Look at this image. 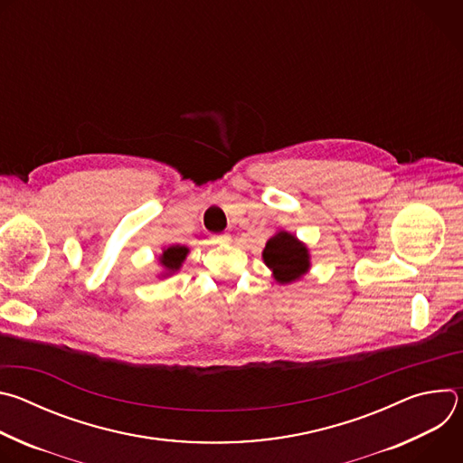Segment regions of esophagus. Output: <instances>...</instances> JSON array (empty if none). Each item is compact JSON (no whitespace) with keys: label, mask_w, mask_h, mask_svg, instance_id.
Instances as JSON below:
<instances>
[{"label":"esophagus","mask_w":463,"mask_h":463,"mask_svg":"<svg viewBox=\"0 0 463 463\" xmlns=\"http://www.w3.org/2000/svg\"><path fill=\"white\" fill-rule=\"evenodd\" d=\"M214 241L216 243H229L231 241V234H216Z\"/></svg>","instance_id":"obj_1"}]
</instances>
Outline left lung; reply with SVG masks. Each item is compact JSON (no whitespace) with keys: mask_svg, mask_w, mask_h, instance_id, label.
<instances>
[{"mask_svg":"<svg viewBox=\"0 0 463 463\" xmlns=\"http://www.w3.org/2000/svg\"><path fill=\"white\" fill-rule=\"evenodd\" d=\"M263 261L273 269V275L280 284H289L309 269V254L306 245L289 232H279L266 243Z\"/></svg>","mask_w":463,"mask_h":463,"instance_id":"left-lung-1","label":"left lung"}]
</instances>
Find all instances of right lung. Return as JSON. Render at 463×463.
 <instances>
[{
    "instance_id": "right-lung-1",
    "label": "right lung",
    "mask_w": 463,
    "mask_h": 463,
    "mask_svg": "<svg viewBox=\"0 0 463 463\" xmlns=\"http://www.w3.org/2000/svg\"><path fill=\"white\" fill-rule=\"evenodd\" d=\"M186 252H188V249H186L184 245H172V247H168V249L161 254L163 268H165L168 273L177 271V269L181 268L183 260L186 258Z\"/></svg>"
}]
</instances>
